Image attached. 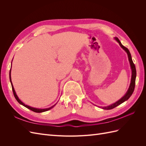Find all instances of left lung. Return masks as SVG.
<instances>
[{"label": "left lung", "instance_id": "1", "mask_svg": "<svg viewBox=\"0 0 146 146\" xmlns=\"http://www.w3.org/2000/svg\"><path fill=\"white\" fill-rule=\"evenodd\" d=\"M114 39H116V40L117 41V42L119 44V45L120 46L123 48V50H124L126 53L128 55V58H129V62H130V67L131 69V82H130V86L129 88V90H128L127 92H126V94L123 96L122 98L120 99L118 101H117L116 102L113 104L111 105H109L108 107H102V108L104 109V110H111L114 108L116 107L117 106L119 105L120 104H121L122 103L124 102L125 101L129 99L130 96H131V94H133V92L135 90V80H136V68H135V66L133 62V61H132V58H131V54L130 53V51L129 50V49L123 46L121 41H119V39L115 37Z\"/></svg>", "mask_w": 146, "mask_h": 146}]
</instances>
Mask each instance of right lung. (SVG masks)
<instances>
[{
    "label": "right lung",
    "mask_w": 146,
    "mask_h": 146,
    "mask_svg": "<svg viewBox=\"0 0 146 146\" xmlns=\"http://www.w3.org/2000/svg\"><path fill=\"white\" fill-rule=\"evenodd\" d=\"M10 82H11V87H12L13 92V94H14V96H15V99H16V100H17V102H19L20 104L23 105V106H24L25 107L30 109V110H32V111H34V112H36V113H42V112H44V111H48V110H50L51 108H52L54 107V106L56 105V104H55L54 105H53L52 107H50V108H48L39 109V108H33V107H30V106H28V105H27L24 104L23 102L21 101V100L19 99V98H18V97H17V96L16 95V92H15V91L14 87H13V83H12V82H11V69H10Z\"/></svg>",
    "instance_id": "1"
}]
</instances>
